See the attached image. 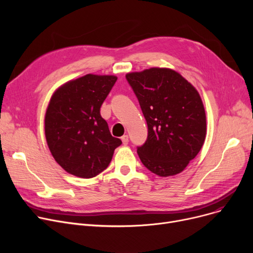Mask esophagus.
<instances>
[{
    "label": "esophagus",
    "instance_id": "1",
    "mask_svg": "<svg viewBox=\"0 0 253 253\" xmlns=\"http://www.w3.org/2000/svg\"><path fill=\"white\" fill-rule=\"evenodd\" d=\"M121 139H122V142H123V144H128V141H129V137H128V135H123L122 137H121Z\"/></svg>",
    "mask_w": 253,
    "mask_h": 253
}]
</instances>
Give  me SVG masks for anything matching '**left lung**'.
Returning a JSON list of instances; mask_svg holds the SVG:
<instances>
[{"label": "left lung", "mask_w": 253, "mask_h": 253, "mask_svg": "<svg viewBox=\"0 0 253 253\" xmlns=\"http://www.w3.org/2000/svg\"><path fill=\"white\" fill-rule=\"evenodd\" d=\"M126 79L148 124V138L137 148L153 173H180L200 152L206 136V115L195 87L170 69L152 68Z\"/></svg>", "instance_id": "8db88e82"}]
</instances>
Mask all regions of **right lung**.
Returning a JSON list of instances; mask_svg holds the SVG:
<instances>
[{"label":"right lung","mask_w":253,"mask_h":253,"mask_svg":"<svg viewBox=\"0 0 253 253\" xmlns=\"http://www.w3.org/2000/svg\"><path fill=\"white\" fill-rule=\"evenodd\" d=\"M115 76L88 74L59 87L45 116V135L55 161L69 173L94 177L108 168L121 139L112 136L100 106Z\"/></svg>","instance_id":"obj_1"}]
</instances>
